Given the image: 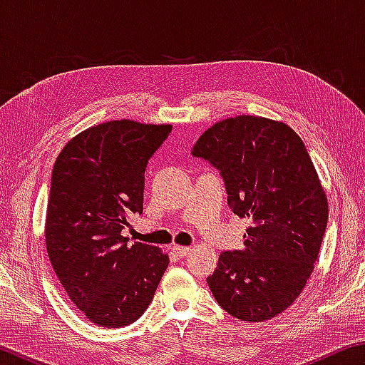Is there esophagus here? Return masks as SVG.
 <instances>
[{"mask_svg":"<svg viewBox=\"0 0 365 365\" xmlns=\"http://www.w3.org/2000/svg\"><path fill=\"white\" fill-rule=\"evenodd\" d=\"M172 250H174V252H175L177 256H187V255H190V252H191L190 246H174V248H172Z\"/></svg>","mask_w":365,"mask_h":365,"instance_id":"esophagus-1","label":"esophagus"}]
</instances>
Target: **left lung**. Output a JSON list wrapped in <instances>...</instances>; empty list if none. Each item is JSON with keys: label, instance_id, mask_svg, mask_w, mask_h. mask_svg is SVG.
<instances>
[{"label": "left lung", "instance_id": "8db88e82", "mask_svg": "<svg viewBox=\"0 0 365 365\" xmlns=\"http://www.w3.org/2000/svg\"><path fill=\"white\" fill-rule=\"evenodd\" d=\"M191 156L220 172L228 207L251 222L206 279L215 301L246 322L279 316L311 277L329 220L304 143L283 122L238 115L207 128Z\"/></svg>", "mask_w": 365, "mask_h": 365}]
</instances>
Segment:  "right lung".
<instances>
[{
    "mask_svg": "<svg viewBox=\"0 0 365 365\" xmlns=\"http://www.w3.org/2000/svg\"><path fill=\"white\" fill-rule=\"evenodd\" d=\"M172 125L110 120L78 133L54 163L46 209L49 261L86 319L119 329L141 317L169 265L122 230L143 212L145 170Z\"/></svg>",
    "mask_w": 365,
    "mask_h": 365,
    "instance_id": "right-lung-1",
    "label": "right lung"
}]
</instances>
